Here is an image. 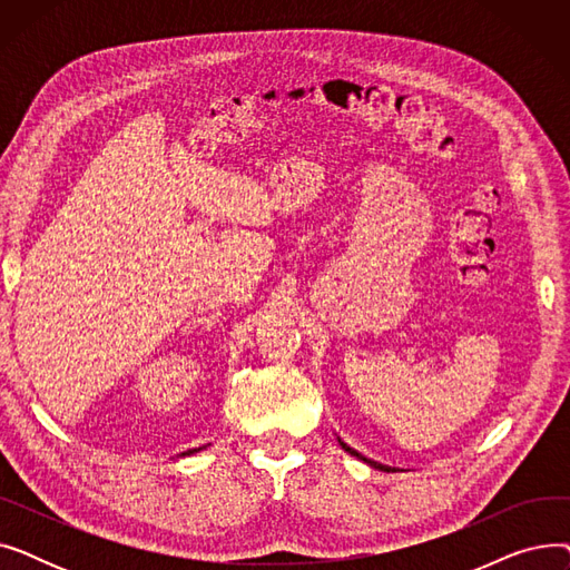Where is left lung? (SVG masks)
Listing matches in <instances>:
<instances>
[{
	"mask_svg": "<svg viewBox=\"0 0 570 570\" xmlns=\"http://www.w3.org/2000/svg\"><path fill=\"white\" fill-rule=\"evenodd\" d=\"M340 443H342V448H344V451H346V453H351V455H355V458H361V460H365V462H367V464H370V466H374V469H381V471H393V469H391V466H385V464H379V462H372V460H367V458H363V455H361V453H355V451H353V448H348V445H346V443H344V441H340Z\"/></svg>",
	"mask_w": 570,
	"mask_h": 570,
	"instance_id": "left-lung-1",
	"label": "left lung"
}]
</instances>
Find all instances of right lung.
I'll return each instance as SVG.
<instances>
[{
  "label": "right lung",
  "mask_w": 570,
  "mask_h": 570,
  "mask_svg": "<svg viewBox=\"0 0 570 570\" xmlns=\"http://www.w3.org/2000/svg\"><path fill=\"white\" fill-rule=\"evenodd\" d=\"M196 451H200V448H191V451H187V453H183V455H191V453H196Z\"/></svg>",
  "instance_id": "obj_1"
}]
</instances>
